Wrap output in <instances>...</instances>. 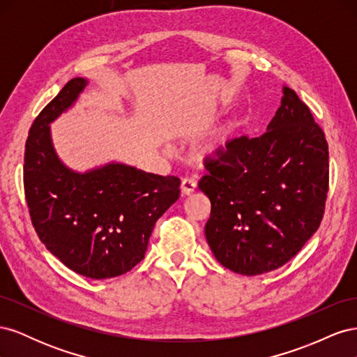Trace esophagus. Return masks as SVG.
<instances>
[{
    "label": "esophagus",
    "mask_w": 357,
    "mask_h": 357,
    "mask_svg": "<svg viewBox=\"0 0 357 357\" xmlns=\"http://www.w3.org/2000/svg\"><path fill=\"white\" fill-rule=\"evenodd\" d=\"M195 189H197V181L193 178L186 177V178L181 180V193H183V195H190V193L195 192Z\"/></svg>",
    "instance_id": "obj_1"
}]
</instances>
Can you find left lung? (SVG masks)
Instances as JSON below:
<instances>
[{
    "mask_svg": "<svg viewBox=\"0 0 357 357\" xmlns=\"http://www.w3.org/2000/svg\"><path fill=\"white\" fill-rule=\"evenodd\" d=\"M205 168L198 183L211 202L205 238L231 271L259 275L283 266L319 229L329 189L328 143L287 86L266 132L231 139Z\"/></svg>",
    "mask_w": 357,
    "mask_h": 357,
    "instance_id": "left-lung-1",
    "label": "left lung"
}]
</instances>
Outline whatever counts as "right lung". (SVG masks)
<instances>
[{"mask_svg":"<svg viewBox=\"0 0 357 357\" xmlns=\"http://www.w3.org/2000/svg\"><path fill=\"white\" fill-rule=\"evenodd\" d=\"M88 84L71 79L32 123L24 188L32 225L47 250L80 275H122L143 261L156 220L180 197V178L112 162L77 172L62 164L50 123Z\"/></svg>","mask_w":357,"mask_h":357,"instance_id":"1","label":"right lung"}]
</instances>
